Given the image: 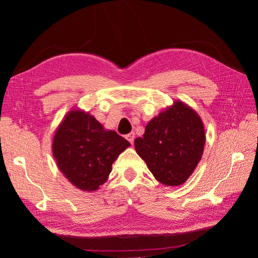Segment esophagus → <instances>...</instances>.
Returning a JSON list of instances; mask_svg holds the SVG:
<instances>
[{
	"label": "esophagus",
	"instance_id": "1",
	"mask_svg": "<svg viewBox=\"0 0 258 258\" xmlns=\"http://www.w3.org/2000/svg\"><path fill=\"white\" fill-rule=\"evenodd\" d=\"M126 139L128 140L130 144H134V141H135V134H134V132H131V134L127 135Z\"/></svg>",
	"mask_w": 258,
	"mask_h": 258
}]
</instances>
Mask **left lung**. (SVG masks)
<instances>
[{
	"instance_id": "left-lung-1",
	"label": "left lung",
	"mask_w": 258,
	"mask_h": 258,
	"mask_svg": "<svg viewBox=\"0 0 258 258\" xmlns=\"http://www.w3.org/2000/svg\"><path fill=\"white\" fill-rule=\"evenodd\" d=\"M205 144L200 116L178 100L148 121L143 137L135 140L138 155L155 178L167 186L187 181L201 160Z\"/></svg>"
}]
</instances>
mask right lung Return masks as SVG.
Wrapping results in <instances>:
<instances>
[{
	"mask_svg": "<svg viewBox=\"0 0 258 258\" xmlns=\"http://www.w3.org/2000/svg\"><path fill=\"white\" fill-rule=\"evenodd\" d=\"M129 146L127 140L80 108L68 112L51 144L60 172L83 191L98 190L107 181L113 162Z\"/></svg>",
	"mask_w": 258,
	"mask_h": 258,
	"instance_id": "obj_1",
	"label": "right lung"
}]
</instances>
